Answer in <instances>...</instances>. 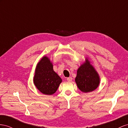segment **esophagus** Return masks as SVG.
Here are the masks:
<instances>
[{"instance_id": "obj_1", "label": "esophagus", "mask_w": 128, "mask_h": 128, "mask_svg": "<svg viewBox=\"0 0 128 128\" xmlns=\"http://www.w3.org/2000/svg\"><path fill=\"white\" fill-rule=\"evenodd\" d=\"M67 80L68 82H71L72 80V78L71 77V76H70V77H68V78H67Z\"/></svg>"}]
</instances>
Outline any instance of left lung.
<instances>
[{
    "label": "left lung",
    "mask_w": 128,
    "mask_h": 128,
    "mask_svg": "<svg viewBox=\"0 0 128 128\" xmlns=\"http://www.w3.org/2000/svg\"><path fill=\"white\" fill-rule=\"evenodd\" d=\"M75 81L80 90L88 93L97 88L100 83V78L97 72L87 60L86 63L78 69Z\"/></svg>",
    "instance_id": "left-lung-1"
}]
</instances>
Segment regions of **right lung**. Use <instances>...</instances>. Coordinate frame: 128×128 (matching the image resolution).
<instances>
[{
  "instance_id": "right-lung-1",
  "label": "right lung",
  "mask_w": 128,
  "mask_h": 128,
  "mask_svg": "<svg viewBox=\"0 0 128 128\" xmlns=\"http://www.w3.org/2000/svg\"><path fill=\"white\" fill-rule=\"evenodd\" d=\"M62 79L53 70L49 58L44 56L36 66L34 83L40 92L46 95H52L56 92L62 82Z\"/></svg>"
}]
</instances>
